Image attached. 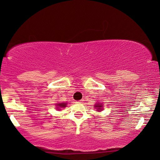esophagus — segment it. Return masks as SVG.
Instances as JSON below:
<instances>
[{
	"label": "esophagus",
	"mask_w": 160,
	"mask_h": 160,
	"mask_svg": "<svg viewBox=\"0 0 160 160\" xmlns=\"http://www.w3.org/2000/svg\"><path fill=\"white\" fill-rule=\"evenodd\" d=\"M83 101H84V100H79V101H78V102H83Z\"/></svg>",
	"instance_id": "1"
}]
</instances>
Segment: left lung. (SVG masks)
I'll use <instances>...</instances> for the list:
<instances>
[{
	"instance_id": "1",
	"label": "left lung",
	"mask_w": 160,
	"mask_h": 160,
	"mask_svg": "<svg viewBox=\"0 0 160 160\" xmlns=\"http://www.w3.org/2000/svg\"><path fill=\"white\" fill-rule=\"evenodd\" d=\"M94 106H95V108H96L98 111H100L102 110V106L101 103H96Z\"/></svg>"
}]
</instances>
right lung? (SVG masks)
<instances>
[{
	"label": "right lung",
	"mask_w": 160,
	"mask_h": 160,
	"mask_svg": "<svg viewBox=\"0 0 160 160\" xmlns=\"http://www.w3.org/2000/svg\"><path fill=\"white\" fill-rule=\"evenodd\" d=\"M67 102H60V103H56V108H58L57 109L58 110H60L61 108H65L66 107Z\"/></svg>",
	"instance_id": "right-lung-1"
}]
</instances>
